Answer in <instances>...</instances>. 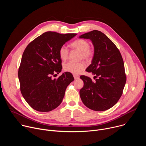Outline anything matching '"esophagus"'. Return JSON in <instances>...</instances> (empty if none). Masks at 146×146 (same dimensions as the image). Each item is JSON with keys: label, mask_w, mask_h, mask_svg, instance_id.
<instances>
[{"label": "esophagus", "mask_w": 146, "mask_h": 146, "mask_svg": "<svg viewBox=\"0 0 146 146\" xmlns=\"http://www.w3.org/2000/svg\"><path fill=\"white\" fill-rule=\"evenodd\" d=\"M73 77H74V79H77V78H79V76H78V75H77V74H73Z\"/></svg>", "instance_id": "1"}]
</instances>
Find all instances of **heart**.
<instances>
[{
    "instance_id": "heart-1",
    "label": "heart",
    "mask_w": 146,
    "mask_h": 146,
    "mask_svg": "<svg viewBox=\"0 0 146 146\" xmlns=\"http://www.w3.org/2000/svg\"><path fill=\"white\" fill-rule=\"evenodd\" d=\"M71 46L80 51V58L84 59H89L92 55V52L90 50V43L84 39H78L71 43ZM59 54L60 58L65 60L69 55V50L65 46L60 47L59 50ZM64 70L73 74H78L85 68V64L83 62H68L64 64Z\"/></svg>"
}]
</instances>
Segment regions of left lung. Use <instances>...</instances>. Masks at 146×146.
Masks as SVG:
<instances>
[{"label":"left lung","mask_w":146,"mask_h":146,"mask_svg":"<svg viewBox=\"0 0 146 146\" xmlns=\"http://www.w3.org/2000/svg\"><path fill=\"white\" fill-rule=\"evenodd\" d=\"M80 38L90 39L94 47L91 64L87 68L94 78L81 76L84 87L80 91L84 105L94 111H105L114 106L122 94L126 83L123 61L113 41L97 30L83 34Z\"/></svg>","instance_id":"left-lung-1"}]
</instances>
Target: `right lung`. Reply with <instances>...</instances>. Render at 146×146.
Here are the masks:
<instances>
[{"label": "right lung", "instance_id": "1", "mask_svg": "<svg viewBox=\"0 0 146 146\" xmlns=\"http://www.w3.org/2000/svg\"><path fill=\"white\" fill-rule=\"evenodd\" d=\"M76 35L47 32L25 48L18 70L20 90L35 110L48 112L56 108L63 100L67 87L74 80L69 72L63 73L58 78L51 77L62 69L59 48Z\"/></svg>", "mask_w": 146, "mask_h": 146}]
</instances>
